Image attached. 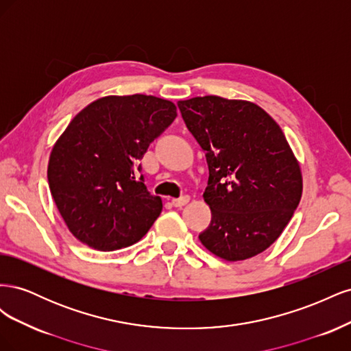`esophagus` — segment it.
<instances>
[{"label": "esophagus", "instance_id": "obj_1", "mask_svg": "<svg viewBox=\"0 0 351 351\" xmlns=\"http://www.w3.org/2000/svg\"><path fill=\"white\" fill-rule=\"evenodd\" d=\"M189 200H190L189 196H182V197H178V199H173L171 204H173L176 208H182V206H184V205L189 204Z\"/></svg>", "mask_w": 351, "mask_h": 351}]
</instances>
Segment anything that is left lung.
Masks as SVG:
<instances>
[{
    "instance_id": "obj_1",
    "label": "left lung",
    "mask_w": 351,
    "mask_h": 351,
    "mask_svg": "<svg viewBox=\"0 0 351 351\" xmlns=\"http://www.w3.org/2000/svg\"><path fill=\"white\" fill-rule=\"evenodd\" d=\"M177 105L209 168L204 199L212 218L199 240L230 262L256 256L281 236L302 197L300 165L289 142L249 101L208 95Z\"/></svg>"
}]
</instances>
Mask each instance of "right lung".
Listing matches in <instances>:
<instances>
[{
	"mask_svg": "<svg viewBox=\"0 0 351 351\" xmlns=\"http://www.w3.org/2000/svg\"><path fill=\"white\" fill-rule=\"evenodd\" d=\"M176 117L171 101L137 93L93 101L70 121L52 147L48 183L74 237L111 252L149 231L162 200L136 180L134 165Z\"/></svg>",
	"mask_w": 351,
	"mask_h": 351,
	"instance_id": "add662e5",
	"label": "right lung"
}]
</instances>
